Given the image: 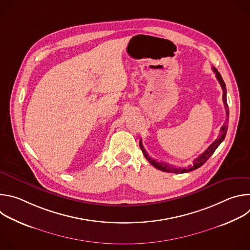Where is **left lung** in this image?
Masks as SVG:
<instances>
[{
	"instance_id": "8db88e82",
	"label": "left lung",
	"mask_w": 250,
	"mask_h": 250,
	"mask_svg": "<svg viewBox=\"0 0 250 250\" xmlns=\"http://www.w3.org/2000/svg\"><path fill=\"white\" fill-rule=\"evenodd\" d=\"M212 71L216 73V77H217V79H218V81H219V83L221 84V87H222V89H223V102H224V104H225L226 116H227L226 122H225L224 125L221 127V130H220L221 134L218 136V138H217L215 141H213L212 144H211L201 155H199V156L193 161V165L189 166L188 168H186V167H184V168L176 167V166H172V165H170V164H168V163L158 162V161L152 159V158L148 155V153L146 151L144 146H142V144H141V139H140V141H139V147H140L142 153H144V155H145V157L147 159V161H148L151 165H153L156 169L161 170V171H163V172H169V173H170V172H171V173H186V172H190V171H192V170H195V169L201 167V166L211 156V154H212L213 152H215V150L218 148V146L224 141V139H225V137H226V134H227V131H228V121H229V105H228V103H227V88H226V84H225V82H224V80H223L221 74L218 72V70H217L216 68L212 67Z\"/></svg>"
}]
</instances>
